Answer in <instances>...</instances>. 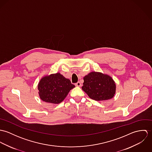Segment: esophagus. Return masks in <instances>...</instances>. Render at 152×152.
<instances>
[{
  "mask_svg": "<svg viewBox=\"0 0 152 152\" xmlns=\"http://www.w3.org/2000/svg\"><path fill=\"white\" fill-rule=\"evenodd\" d=\"M75 86H76L77 87H81V84L80 82H78V83H77L75 84Z\"/></svg>",
  "mask_w": 152,
  "mask_h": 152,
  "instance_id": "1",
  "label": "esophagus"
}]
</instances>
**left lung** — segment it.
I'll return each mask as SVG.
<instances>
[{"mask_svg":"<svg viewBox=\"0 0 152 152\" xmlns=\"http://www.w3.org/2000/svg\"><path fill=\"white\" fill-rule=\"evenodd\" d=\"M84 81L82 89L94 100H108L115 94L116 84L107 74L92 71L84 77Z\"/></svg>","mask_w":152,"mask_h":152,"instance_id":"8db88e82","label":"left lung"}]
</instances>
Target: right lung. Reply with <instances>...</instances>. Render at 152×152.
I'll use <instances>...</instances> for the list:
<instances>
[{
    "instance_id": "right-lung-1",
    "label": "right lung",
    "mask_w": 152,
    "mask_h": 152,
    "mask_svg": "<svg viewBox=\"0 0 152 152\" xmlns=\"http://www.w3.org/2000/svg\"><path fill=\"white\" fill-rule=\"evenodd\" d=\"M75 86L60 73L43 77L39 83L38 90L40 99L45 102L61 103Z\"/></svg>"
}]
</instances>
